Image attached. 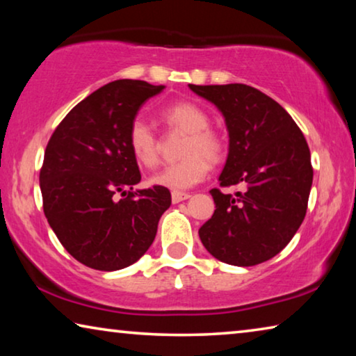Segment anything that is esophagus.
Wrapping results in <instances>:
<instances>
[{"instance_id":"1","label":"esophagus","mask_w":356,"mask_h":356,"mask_svg":"<svg viewBox=\"0 0 356 356\" xmlns=\"http://www.w3.org/2000/svg\"><path fill=\"white\" fill-rule=\"evenodd\" d=\"M188 197H190V193H184V191H172L171 193V200L174 204L188 200Z\"/></svg>"}]
</instances>
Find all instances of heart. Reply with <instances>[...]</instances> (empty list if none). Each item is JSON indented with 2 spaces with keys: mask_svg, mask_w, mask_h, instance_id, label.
Wrapping results in <instances>:
<instances>
[{
  "mask_svg": "<svg viewBox=\"0 0 356 356\" xmlns=\"http://www.w3.org/2000/svg\"><path fill=\"white\" fill-rule=\"evenodd\" d=\"M161 118L171 127L188 134L182 147L184 159L168 165L150 179V182L170 190H186L202 182L210 171V161L218 163L226 154V143L220 134L210 130V118L193 102H176L161 111ZM127 143L131 155L144 168L159 163L160 146L154 130L141 119L129 127Z\"/></svg>",
  "mask_w": 356,
  "mask_h": 356,
  "instance_id": "obj_1",
  "label": "heart"
}]
</instances>
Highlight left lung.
Listing matches in <instances>:
<instances>
[{"label": "left lung", "mask_w": 356, "mask_h": 356, "mask_svg": "<svg viewBox=\"0 0 356 356\" xmlns=\"http://www.w3.org/2000/svg\"><path fill=\"white\" fill-rule=\"evenodd\" d=\"M190 89L226 119L229 154L220 186H245L236 195L210 190L216 209L200 229L201 242L221 262L262 264L291 242L305 220L312 185L308 143L278 102L248 84Z\"/></svg>", "instance_id": "1"}]
</instances>
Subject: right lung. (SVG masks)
Returning <instances> with one entry per match:
<instances>
[{"instance_id": "right-lung-1", "label": "right lung", "mask_w": 356, "mask_h": 356, "mask_svg": "<svg viewBox=\"0 0 356 356\" xmlns=\"http://www.w3.org/2000/svg\"><path fill=\"white\" fill-rule=\"evenodd\" d=\"M163 89L141 80L108 83L72 108L47 144L44 213L69 254L89 268L114 272L136 262L171 206L165 186L134 191L141 174L127 143L138 110Z\"/></svg>"}]
</instances>
